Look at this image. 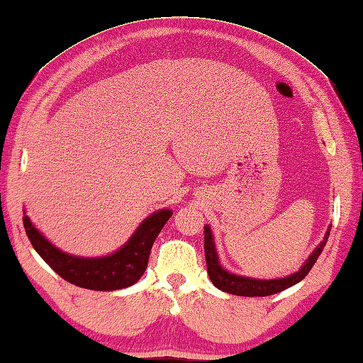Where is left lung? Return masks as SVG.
I'll return each instance as SVG.
<instances>
[{
    "label": "left lung",
    "mask_w": 363,
    "mask_h": 363,
    "mask_svg": "<svg viewBox=\"0 0 363 363\" xmlns=\"http://www.w3.org/2000/svg\"><path fill=\"white\" fill-rule=\"evenodd\" d=\"M328 235H330V228L327 230L324 241L315 247V250L306 260L305 265L300 268V272H296L282 279L263 281V279H250V278H245V276H238V274H232L225 272V269L219 265L213 235H211V230L206 225L204 227V255H206L209 279L213 281V284L217 289H220V291L233 294V295H241V296H267V295L282 292L286 291V289L296 284V282H300L309 273V269L313 268L315 260H318V257L322 254V249L325 247Z\"/></svg>",
    "instance_id": "left-lung-1"
}]
</instances>
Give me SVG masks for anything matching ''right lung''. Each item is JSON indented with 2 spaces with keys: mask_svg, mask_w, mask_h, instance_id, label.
<instances>
[{
  "mask_svg": "<svg viewBox=\"0 0 363 363\" xmlns=\"http://www.w3.org/2000/svg\"><path fill=\"white\" fill-rule=\"evenodd\" d=\"M171 214V211L163 209L147 217L127 245L101 259H81L62 252L31 225L26 216L23 227L31 246L60 278L91 291H117L135 284L146 272L150 249Z\"/></svg>",
  "mask_w": 363,
  "mask_h": 363,
  "instance_id": "right-lung-1",
  "label": "right lung"
}]
</instances>
